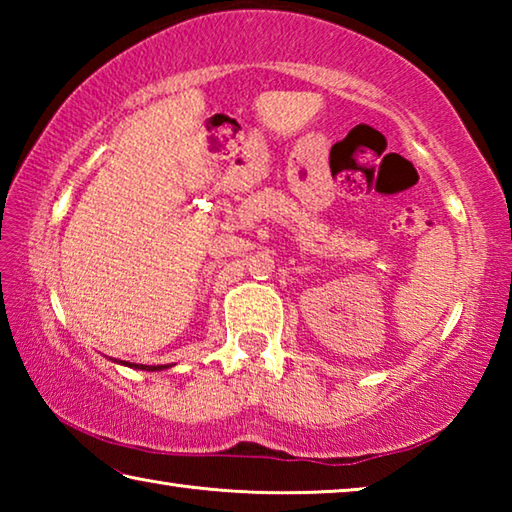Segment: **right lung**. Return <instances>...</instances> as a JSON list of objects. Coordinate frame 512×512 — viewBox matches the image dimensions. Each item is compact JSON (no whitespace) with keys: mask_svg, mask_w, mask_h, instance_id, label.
Returning a JSON list of instances; mask_svg holds the SVG:
<instances>
[{"mask_svg":"<svg viewBox=\"0 0 512 512\" xmlns=\"http://www.w3.org/2000/svg\"><path fill=\"white\" fill-rule=\"evenodd\" d=\"M115 363H121V366H128V368H135V370H149V372H155V370H164L169 366H144V363H131V361H117L112 359Z\"/></svg>","mask_w":512,"mask_h":512,"instance_id":"right-lung-1","label":"right lung"}]
</instances>
